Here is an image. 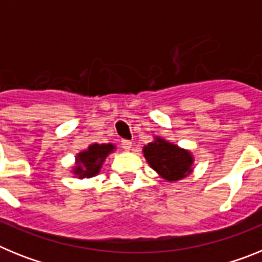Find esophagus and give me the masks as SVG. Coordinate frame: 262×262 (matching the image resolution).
Returning <instances> with one entry per match:
<instances>
[{"label": "esophagus", "instance_id": "1", "mask_svg": "<svg viewBox=\"0 0 262 262\" xmlns=\"http://www.w3.org/2000/svg\"><path fill=\"white\" fill-rule=\"evenodd\" d=\"M122 148H123L124 151H129L131 149V147H133V143L129 142V140H122Z\"/></svg>", "mask_w": 262, "mask_h": 262}]
</instances>
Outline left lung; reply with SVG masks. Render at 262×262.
<instances>
[{
	"label": "left lung",
	"instance_id": "left-lung-1",
	"mask_svg": "<svg viewBox=\"0 0 262 262\" xmlns=\"http://www.w3.org/2000/svg\"><path fill=\"white\" fill-rule=\"evenodd\" d=\"M143 154L151 168L169 182L180 181L193 172L191 152L160 136H155L154 142L143 147Z\"/></svg>",
	"mask_w": 262,
	"mask_h": 262
}]
</instances>
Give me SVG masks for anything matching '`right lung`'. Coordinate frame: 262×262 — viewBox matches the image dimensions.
<instances>
[{
	"label": "right lung",
	"instance_id": "right-lung-1",
	"mask_svg": "<svg viewBox=\"0 0 262 262\" xmlns=\"http://www.w3.org/2000/svg\"><path fill=\"white\" fill-rule=\"evenodd\" d=\"M115 145L108 144H92L88 149L80 152L76 156V165L72 172L77 178H92L101 172L106 157L113 154Z\"/></svg>",
	"mask_w": 262,
	"mask_h": 262
}]
</instances>
